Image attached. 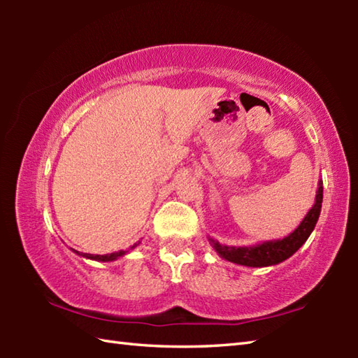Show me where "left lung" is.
I'll use <instances>...</instances> for the list:
<instances>
[{
	"label": "left lung",
	"mask_w": 358,
	"mask_h": 358,
	"mask_svg": "<svg viewBox=\"0 0 358 358\" xmlns=\"http://www.w3.org/2000/svg\"><path fill=\"white\" fill-rule=\"evenodd\" d=\"M322 192H324V186L322 183H319L316 203H314L313 208L308 211V215L305 216V220L300 222V226L286 238L266 241V243L250 246V248L224 246L210 238L211 245H213V248L221 257L234 264H240L246 266H268V265L280 264L282 260H286L292 256L295 251H299L300 246L305 243L314 230V227H316V222L320 215V208H322V197H324Z\"/></svg>",
	"instance_id": "8db88e82"
}]
</instances>
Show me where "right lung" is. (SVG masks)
<instances>
[{"label": "right lung", "instance_id": "1", "mask_svg": "<svg viewBox=\"0 0 358 358\" xmlns=\"http://www.w3.org/2000/svg\"><path fill=\"white\" fill-rule=\"evenodd\" d=\"M137 246V243L134 245V246H131V248H136ZM77 254H78V251H76ZM126 254V251H118V252H112V254H104V256H101V254H87V252H82L80 256H83V257H88V259H93V260H101V262H108V260H115V259H118V257H121V256H124Z\"/></svg>", "mask_w": 358, "mask_h": 358}]
</instances>
